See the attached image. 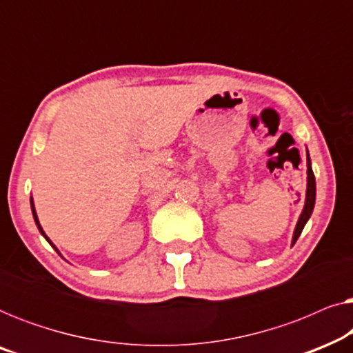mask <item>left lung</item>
<instances>
[{
  "mask_svg": "<svg viewBox=\"0 0 353 353\" xmlns=\"http://www.w3.org/2000/svg\"><path fill=\"white\" fill-rule=\"evenodd\" d=\"M315 197H316V183H315V175H313V170H312L310 156H308V151H307V191H305V204H303L302 214H301V216H299V220H297L296 230H294L292 245L296 244L297 238L302 233L303 226H305L308 219H310V215H312V212H313V207H315Z\"/></svg>",
  "mask_w": 353,
  "mask_h": 353,
  "instance_id": "left-lung-1",
  "label": "left lung"
}]
</instances>
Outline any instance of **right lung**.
<instances>
[{"label": "right lung", "instance_id": "add662e5", "mask_svg": "<svg viewBox=\"0 0 353 353\" xmlns=\"http://www.w3.org/2000/svg\"><path fill=\"white\" fill-rule=\"evenodd\" d=\"M30 207H32V214H33V219H35V223H37V226H38V230H40V233L43 234V238H45V239L48 241V243H50V244L52 245V248H54V249H56V252H57V254H59V250H57V248H56V245H54V244H52V243H51V241H50V238H48V236L45 234V231H43V228H41V225H40V221H38V216H37V212H35V205H33V199H32V197H30Z\"/></svg>", "mask_w": 353, "mask_h": 353}]
</instances>
